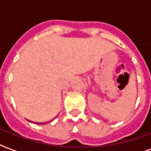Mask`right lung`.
I'll list each match as a JSON object with an SVG mask.
<instances>
[{"label": "right lung", "mask_w": 151, "mask_h": 151, "mask_svg": "<svg viewBox=\"0 0 151 151\" xmlns=\"http://www.w3.org/2000/svg\"><path fill=\"white\" fill-rule=\"evenodd\" d=\"M37 124H43L44 123H37Z\"/></svg>", "instance_id": "1"}]
</instances>
